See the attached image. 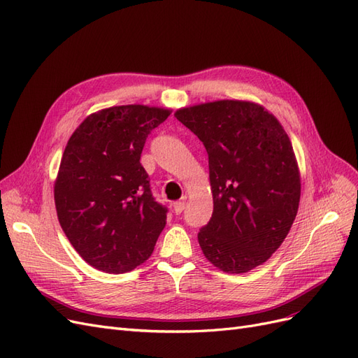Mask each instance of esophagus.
<instances>
[{"label":"esophagus","mask_w":358,"mask_h":358,"mask_svg":"<svg viewBox=\"0 0 358 358\" xmlns=\"http://www.w3.org/2000/svg\"><path fill=\"white\" fill-rule=\"evenodd\" d=\"M185 201H183V200H179V201H175V203H173V210H175V213L176 215H179V213H182V210L183 209H185Z\"/></svg>","instance_id":"1"}]
</instances>
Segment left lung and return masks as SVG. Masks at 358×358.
I'll list each match as a JSON object with an SVG mask.
<instances>
[{
  "label": "left lung",
  "mask_w": 358,
  "mask_h": 358,
  "mask_svg": "<svg viewBox=\"0 0 358 358\" xmlns=\"http://www.w3.org/2000/svg\"><path fill=\"white\" fill-rule=\"evenodd\" d=\"M209 155L212 218L199 233L225 273L262 266L282 245L300 203V170L284 127L258 103L218 100L175 112Z\"/></svg>",
  "instance_id": "1"
}]
</instances>
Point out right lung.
<instances>
[{
	"label": "right lung",
	"mask_w": 358,
	"mask_h": 358,
	"mask_svg": "<svg viewBox=\"0 0 358 358\" xmlns=\"http://www.w3.org/2000/svg\"><path fill=\"white\" fill-rule=\"evenodd\" d=\"M170 109L113 106L91 113L64 149L53 197L61 229L90 266L125 273L154 252L167 209L152 197L140 155Z\"/></svg>",
	"instance_id": "obj_1"
}]
</instances>
